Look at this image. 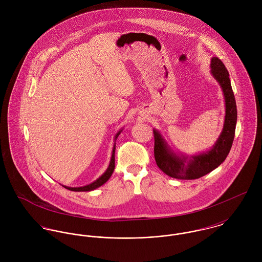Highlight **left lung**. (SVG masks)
<instances>
[{"label":"left lung","mask_w":262,"mask_h":262,"mask_svg":"<svg viewBox=\"0 0 262 262\" xmlns=\"http://www.w3.org/2000/svg\"><path fill=\"white\" fill-rule=\"evenodd\" d=\"M210 67L211 75L221 86L225 101L224 125L215 144L210 149L189 155L173 149L160 131L153 129L155 161L165 174L177 180H196L208 174L224 161L232 147L237 109L229 73L218 57H212Z\"/></svg>","instance_id":"left-lung-1"}]
</instances>
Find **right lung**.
Returning <instances> with one entry per match:
<instances>
[{"label": "right lung", "instance_id": "add662e5", "mask_svg": "<svg viewBox=\"0 0 262 262\" xmlns=\"http://www.w3.org/2000/svg\"><path fill=\"white\" fill-rule=\"evenodd\" d=\"M123 129H124V127L121 128V129L116 133V135H115V138H114V145H113L112 155H111V160H110V163H109L108 168L106 169V171H105L101 177H99V178H98L96 181H94L93 183H91V184H89V185H85V186H82V187H68V186H63V185H61V186L66 187V188H68V189H70V190H73V191H91V190H94V189H96V188L103 186V185L111 178L113 171H114V169H115L116 140H117L118 136L120 135V133L123 131Z\"/></svg>", "mask_w": 262, "mask_h": 262}]
</instances>
